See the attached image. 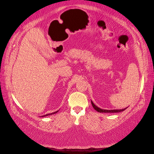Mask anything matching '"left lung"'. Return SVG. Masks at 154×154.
Wrapping results in <instances>:
<instances>
[{
    "label": "left lung",
    "instance_id": "obj_1",
    "mask_svg": "<svg viewBox=\"0 0 154 154\" xmlns=\"http://www.w3.org/2000/svg\"><path fill=\"white\" fill-rule=\"evenodd\" d=\"M91 103L92 105V107H94V109L99 112H119L124 111V110L126 109V108H125L124 109H119V110H116H116H104V109H101L99 107H97L96 105L94 104V103L92 101H91Z\"/></svg>",
    "mask_w": 154,
    "mask_h": 154
}]
</instances>
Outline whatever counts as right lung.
Segmentation results:
<instances>
[{
    "label": "right lung",
    "mask_w": 154,
    "mask_h": 154,
    "mask_svg": "<svg viewBox=\"0 0 154 154\" xmlns=\"http://www.w3.org/2000/svg\"><path fill=\"white\" fill-rule=\"evenodd\" d=\"M58 111H56V112H53V113H51V114H47V115H43V116H49V115H53V114H55V113H57Z\"/></svg>",
    "instance_id": "add662e5"
}]
</instances>
